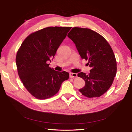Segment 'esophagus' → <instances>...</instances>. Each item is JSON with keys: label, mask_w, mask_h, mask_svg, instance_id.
Returning <instances> with one entry per match:
<instances>
[{"label": "esophagus", "mask_w": 132, "mask_h": 132, "mask_svg": "<svg viewBox=\"0 0 132 132\" xmlns=\"http://www.w3.org/2000/svg\"><path fill=\"white\" fill-rule=\"evenodd\" d=\"M69 76L71 78H73V77H77V74L75 73H70Z\"/></svg>", "instance_id": "obj_1"}]
</instances>
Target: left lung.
<instances>
[{
	"label": "left lung",
	"mask_w": 132,
	"mask_h": 132,
	"mask_svg": "<svg viewBox=\"0 0 132 132\" xmlns=\"http://www.w3.org/2000/svg\"><path fill=\"white\" fill-rule=\"evenodd\" d=\"M68 37L92 68L88 75L78 73L85 81V85L79 91L86 97H99L109 89L116 75V60L112 48L103 37L89 29L73 28Z\"/></svg>",
	"instance_id": "left-lung-1"
}]
</instances>
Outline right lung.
I'll return each instance as SVG.
<instances>
[{
	"label": "right lung",
	"mask_w": 132,
	"mask_h": 132,
	"mask_svg": "<svg viewBox=\"0 0 132 132\" xmlns=\"http://www.w3.org/2000/svg\"><path fill=\"white\" fill-rule=\"evenodd\" d=\"M71 27H48L30 34L24 40L16 58L18 74L25 88L37 99L51 97L59 92L69 74L49 67Z\"/></svg>",
	"instance_id": "add662e5"
}]
</instances>
